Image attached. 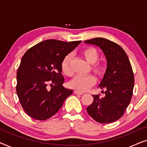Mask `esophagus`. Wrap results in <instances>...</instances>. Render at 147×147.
<instances>
[{"label": "esophagus", "instance_id": "esophagus-1", "mask_svg": "<svg viewBox=\"0 0 147 147\" xmlns=\"http://www.w3.org/2000/svg\"><path fill=\"white\" fill-rule=\"evenodd\" d=\"M74 93H75L76 94H77V95H82V94H84L83 92H78V91H77V90H75V91H74Z\"/></svg>", "mask_w": 147, "mask_h": 147}]
</instances>
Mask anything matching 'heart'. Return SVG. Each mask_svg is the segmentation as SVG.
I'll return each instance as SVG.
<instances>
[{"instance_id":"heart-1","label":"heart","mask_w":147,"mask_h":147,"mask_svg":"<svg viewBox=\"0 0 147 147\" xmlns=\"http://www.w3.org/2000/svg\"><path fill=\"white\" fill-rule=\"evenodd\" d=\"M82 55L88 63L92 64V70L98 76L104 72V67L102 64L98 63L100 59V53L96 48L87 47L82 51ZM72 57L68 54L61 61V67L63 73L67 76H71L74 71L71 67ZM96 83V78L92 75L77 76L69 82V86L80 92H84L90 89Z\"/></svg>"}]
</instances>
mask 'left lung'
I'll list each match as a JSON object with an SVG mask.
<instances>
[{
	"mask_svg": "<svg viewBox=\"0 0 147 147\" xmlns=\"http://www.w3.org/2000/svg\"><path fill=\"white\" fill-rule=\"evenodd\" d=\"M84 43L99 47L107 61V68L99 85L101 89H106L105 96L92 95L94 101L86 110L96 122L111 123L123 116L131 100L134 84L131 64L124 49L113 41L97 37Z\"/></svg>",
	"mask_w": 147,
	"mask_h": 147,
	"instance_id": "8db88e82",
	"label": "left lung"
}]
</instances>
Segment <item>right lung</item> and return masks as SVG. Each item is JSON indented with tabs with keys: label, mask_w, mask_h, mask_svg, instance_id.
<instances>
[{
	"label": "right lung",
	"mask_w": 147,
	"mask_h": 147,
	"mask_svg": "<svg viewBox=\"0 0 147 147\" xmlns=\"http://www.w3.org/2000/svg\"><path fill=\"white\" fill-rule=\"evenodd\" d=\"M81 42L45 40L24 54L17 71L16 90L22 107L31 118L38 120L51 118L73 93L62 85L61 64Z\"/></svg>",
	"instance_id": "right-lung-1"
}]
</instances>
